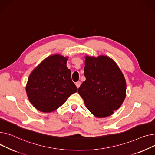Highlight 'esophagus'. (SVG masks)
Returning <instances> with one entry per match:
<instances>
[{
	"label": "esophagus",
	"mask_w": 155,
	"mask_h": 155,
	"mask_svg": "<svg viewBox=\"0 0 155 155\" xmlns=\"http://www.w3.org/2000/svg\"><path fill=\"white\" fill-rule=\"evenodd\" d=\"M81 84V83L80 81H78V82H77V83H76V87L78 88H79L80 87Z\"/></svg>",
	"instance_id": "34e87169"
}]
</instances>
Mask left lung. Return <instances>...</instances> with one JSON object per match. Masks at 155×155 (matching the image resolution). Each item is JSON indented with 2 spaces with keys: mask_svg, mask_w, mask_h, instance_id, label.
Wrapping results in <instances>:
<instances>
[{
  "mask_svg": "<svg viewBox=\"0 0 155 155\" xmlns=\"http://www.w3.org/2000/svg\"><path fill=\"white\" fill-rule=\"evenodd\" d=\"M86 81L78 89L87 108L97 117L111 115L126 97L124 76L115 62L107 56H86Z\"/></svg>",
  "mask_w": 155,
  "mask_h": 155,
  "instance_id": "obj_1",
  "label": "left lung"
}]
</instances>
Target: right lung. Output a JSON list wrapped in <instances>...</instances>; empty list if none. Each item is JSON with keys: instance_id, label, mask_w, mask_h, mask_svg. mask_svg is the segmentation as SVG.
I'll list each match as a JSON object with an SVG mask.
<instances>
[{"instance_id": "add662e5", "label": "right lung", "mask_w": 155, "mask_h": 155, "mask_svg": "<svg viewBox=\"0 0 155 155\" xmlns=\"http://www.w3.org/2000/svg\"><path fill=\"white\" fill-rule=\"evenodd\" d=\"M66 63V58L52 55L31 72L26 92L31 104L39 111L49 113L56 110L78 91Z\"/></svg>"}]
</instances>
